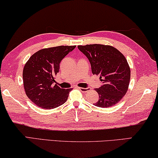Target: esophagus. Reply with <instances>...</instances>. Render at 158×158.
I'll return each mask as SVG.
<instances>
[{
	"mask_svg": "<svg viewBox=\"0 0 158 158\" xmlns=\"http://www.w3.org/2000/svg\"><path fill=\"white\" fill-rule=\"evenodd\" d=\"M78 89L82 92H87L91 90V88H89V87H88V88H81V87H78Z\"/></svg>",
	"mask_w": 158,
	"mask_h": 158,
	"instance_id": "esophagus-1",
	"label": "esophagus"
}]
</instances>
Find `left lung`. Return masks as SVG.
<instances>
[{"label":"left lung","mask_w":158,"mask_h":158,"mask_svg":"<svg viewBox=\"0 0 158 158\" xmlns=\"http://www.w3.org/2000/svg\"><path fill=\"white\" fill-rule=\"evenodd\" d=\"M87 57L94 74L100 75L102 84L95 89L99 99L94 106L109 107L122 99L128 90L131 71L124 55L113 46L102 44L78 46Z\"/></svg>","instance_id":"left-lung-1"}]
</instances>
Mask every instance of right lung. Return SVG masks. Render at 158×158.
Instances as JSON below:
<instances>
[{
    "mask_svg": "<svg viewBox=\"0 0 158 158\" xmlns=\"http://www.w3.org/2000/svg\"><path fill=\"white\" fill-rule=\"evenodd\" d=\"M76 46H60L35 52L23 69V84L27 97L44 109H53L64 104L72 89H61L54 85L60 63Z\"/></svg>",
    "mask_w": 158,
    "mask_h": 158,
    "instance_id": "right-lung-1",
    "label": "right lung"
}]
</instances>
